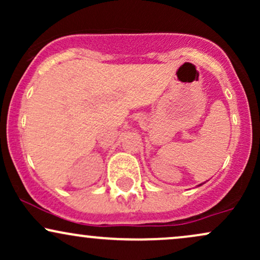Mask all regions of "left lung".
Listing matches in <instances>:
<instances>
[{
  "mask_svg": "<svg viewBox=\"0 0 260 260\" xmlns=\"http://www.w3.org/2000/svg\"><path fill=\"white\" fill-rule=\"evenodd\" d=\"M202 184H203V183H201V184H198V187H199V186H202Z\"/></svg>",
  "mask_w": 260,
  "mask_h": 260,
  "instance_id": "8db88e82",
  "label": "left lung"
}]
</instances>
